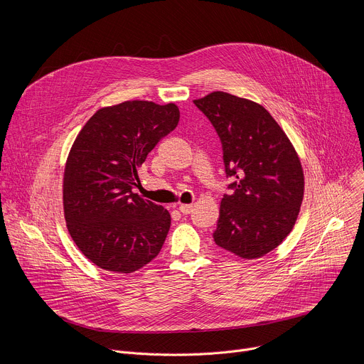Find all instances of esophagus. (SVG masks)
<instances>
[{"instance_id": "34e87169", "label": "esophagus", "mask_w": 364, "mask_h": 364, "mask_svg": "<svg viewBox=\"0 0 364 364\" xmlns=\"http://www.w3.org/2000/svg\"><path fill=\"white\" fill-rule=\"evenodd\" d=\"M178 210L183 213V215H190L193 212V205L191 204H180Z\"/></svg>"}]
</instances>
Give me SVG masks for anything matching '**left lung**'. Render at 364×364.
<instances>
[{"label": "left lung", "instance_id": "left-lung-1", "mask_svg": "<svg viewBox=\"0 0 364 364\" xmlns=\"http://www.w3.org/2000/svg\"><path fill=\"white\" fill-rule=\"evenodd\" d=\"M193 102L220 136L225 171L233 178V191L220 203L215 242L239 257H261L296 222L304 197L298 154L272 115L253 100L212 92Z\"/></svg>", "mask_w": 364, "mask_h": 364}]
</instances>
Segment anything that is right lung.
<instances>
[{
    "instance_id": "right-lung-1",
    "label": "right lung",
    "mask_w": 364,
    "mask_h": 364,
    "mask_svg": "<svg viewBox=\"0 0 364 364\" xmlns=\"http://www.w3.org/2000/svg\"><path fill=\"white\" fill-rule=\"evenodd\" d=\"M178 119L174 103L127 100L96 111L76 136L63 177L65 219L96 267L131 274L160 253L171 216L132 190L148 152Z\"/></svg>"
}]
</instances>
